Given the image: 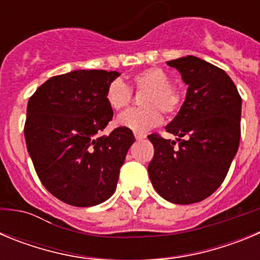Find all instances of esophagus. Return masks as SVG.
I'll use <instances>...</instances> for the list:
<instances>
[{
  "mask_svg": "<svg viewBox=\"0 0 260 260\" xmlns=\"http://www.w3.org/2000/svg\"><path fill=\"white\" fill-rule=\"evenodd\" d=\"M146 138V134H142V133H135V139L137 141H142V139H144Z\"/></svg>",
  "mask_w": 260,
  "mask_h": 260,
  "instance_id": "obj_1",
  "label": "esophagus"
}]
</instances>
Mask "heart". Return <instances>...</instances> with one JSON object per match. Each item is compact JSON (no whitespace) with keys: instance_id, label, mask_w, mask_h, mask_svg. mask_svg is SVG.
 I'll return each instance as SVG.
<instances>
[{"instance_id":"1","label":"heart","mask_w":260,"mask_h":260,"mask_svg":"<svg viewBox=\"0 0 260 260\" xmlns=\"http://www.w3.org/2000/svg\"><path fill=\"white\" fill-rule=\"evenodd\" d=\"M144 92L142 96L141 109H132L118 117V123L123 127L144 133L161 122V113L172 117L182 105L181 92L172 84V78L160 68H150L134 75L130 84L114 79L105 91V99L113 110H123L132 103L133 92Z\"/></svg>"}]
</instances>
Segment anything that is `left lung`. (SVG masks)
<instances>
[{"mask_svg": "<svg viewBox=\"0 0 260 260\" xmlns=\"http://www.w3.org/2000/svg\"><path fill=\"white\" fill-rule=\"evenodd\" d=\"M189 88L167 133L178 144L153 133L155 153L148 174L156 191L176 204L198 203L219 189L237 153L241 96L229 75L194 56L167 62Z\"/></svg>", "mask_w": 260, "mask_h": 260, "instance_id": "1", "label": "left lung"}]
</instances>
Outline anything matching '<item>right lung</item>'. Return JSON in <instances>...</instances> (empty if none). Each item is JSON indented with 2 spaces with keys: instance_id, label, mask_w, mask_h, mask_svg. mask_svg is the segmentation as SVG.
Wrapping results in <instances>:
<instances>
[{
  "instance_id": "1",
  "label": "right lung",
  "mask_w": 260,
  "mask_h": 260,
  "mask_svg": "<svg viewBox=\"0 0 260 260\" xmlns=\"http://www.w3.org/2000/svg\"><path fill=\"white\" fill-rule=\"evenodd\" d=\"M119 73L75 70L52 77L29 98L27 150L38 177L57 199L89 207L112 197L135 138L119 126L100 135L113 118L105 91Z\"/></svg>"
}]
</instances>
